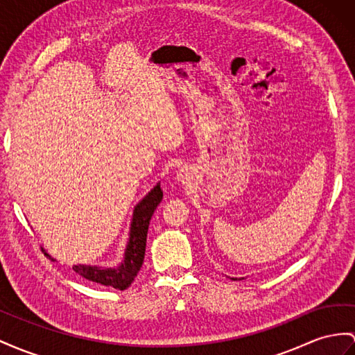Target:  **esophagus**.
Listing matches in <instances>:
<instances>
[{"mask_svg":"<svg viewBox=\"0 0 355 355\" xmlns=\"http://www.w3.org/2000/svg\"><path fill=\"white\" fill-rule=\"evenodd\" d=\"M177 180L178 181H184V174H181V171L177 174Z\"/></svg>","mask_w":355,"mask_h":355,"instance_id":"34e87169","label":"esophagus"}]
</instances>
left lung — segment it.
<instances>
[{
	"label": "left lung",
	"mask_w": 355,
	"mask_h": 355,
	"mask_svg": "<svg viewBox=\"0 0 355 355\" xmlns=\"http://www.w3.org/2000/svg\"><path fill=\"white\" fill-rule=\"evenodd\" d=\"M231 279H234V277H231ZM241 279H244V277H241ZM235 280V279H234Z\"/></svg>",
	"instance_id": "8db88e82"
}]
</instances>
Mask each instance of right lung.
Masks as SVG:
<instances>
[{
  "instance_id": "right-lung-1",
  "label": "right lung",
  "mask_w": 355,
  "mask_h": 355,
  "mask_svg": "<svg viewBox=\"0 0 355 355\" xmlns=\"http://www.w3.org/2000/svg\"><path fill=\"white\" fill-rule=\"evenodd\" d=\"M162 198L163 192L160 189V183H157L150 190L148 195H145L141 201L136 204L130 222L129 241L125 244L124 257L120 266L107 268L100 266L78 264L73 266V270L78 275L91 282H96V284L111 286L120 291L129 288L142 267L150 220L154 214V210H156L157 205L162 202ZM42 250L44 252V255L49 257L51 261H55L43 248Z\"/></svg>"
}]
</instances>
